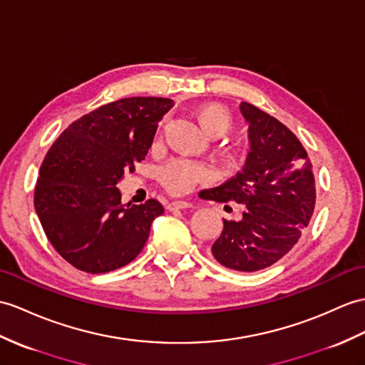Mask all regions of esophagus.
<instances>
[{"mask_svg":"<svg viewBox=\"0 0 365 365\" xmlns=\"http://www.w3.org/2000/svg\"><path fill=\"white\" fill-rule=\"evenodd\" d=\"M192 203L186 200H174L168 205V210H183V208H191Z\"/></svg>","mask_w":365,"mask_h":365,"instance_id":"esophagus-1","label":"esophagus"}]
</instances>
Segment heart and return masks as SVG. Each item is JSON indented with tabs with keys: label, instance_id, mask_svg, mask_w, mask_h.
<instances>
[{
	"label": "heart",
	"instance_id": "b5f03b06",
	"mask_svg": "<svg viewBox=\"0 0 365 365\" xmlns=\"http://www.w3.org/2000/svg\"><path fill=\"white\" fill-rule=\"evenodd\" d=\"M196 120L202 130L208 137L217 138L232 129V113L228 108L217 103H207L197 107ZM211 180L210 168L203 163L190 162V160H174L162 173L165 188L173 194L188 192L194 185L207 183Z\"/></svg>",
	"mask_w": 365,
	"mask_h": 365
}]
</instances>
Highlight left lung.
<instances>
[{
    "label": "left lung",
    "instance_id": "obj_1",
    "mask_svg": "<svg viewBox=\"0 0 365 365\" xmlns=\"http://www.w3.org/2000/svg\"><path fill=\"white\" fill-rule=\"evenodd\" d=\"M250 152L242 171L203 199L242 205L240 221L224 219L211 253L222 266L255 272L272 266L300 240L316 205L312 165L299 138L274 116L241 103Z\"/></svg>",
    "mask_w": 365,
    "mask_h": 365
}]
</instances>
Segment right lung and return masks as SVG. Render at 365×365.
<instances>
[{"mask_svg":"<svg viewBox=\"0 0 365 365\" xmlns=\"http://www.w3.org/2000/svg\"><path fill=\"white\" fill-rule=\"evenodd\" d=\"M168 98H124L68 125L40 166L34 192L40 224L63 259L106 274L137 258L152 221L165 211L155 199L123 205L116 183L148 155Z\"/></svg>","mask_w":365,"mask_h":365,"instance_id":"add662e5","label":"right lung"}]
</instances>
